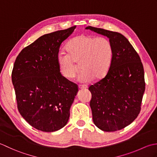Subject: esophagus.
<instances>
[{
    "instance_id": "1",
    "label": "esophagus",
    "mask_w": 157,
    "mask_h": 157,
    "mask_svg": "<svg viewBox=\"0 0 157 157\" xmlns=\"http://www.w3.org/2000/svg\"><path fill=\"white\" fill-rule=\"evenodd\" d=\"M88 86L87 85H78V89H87Z\"/></svg>"
}]
</instances>
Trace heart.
Listing matches in <instances>:
<instances>
[{"mask_svg":"<svg viewBox=\"0 0 157 157\" xmlns=\"http://www.w3.org/2000/svg\"><path fill=\"white\" fill-rule=\"evenodd\" d=\"M68 53H59L57 57L59 71L63 77L72 79L82 70L79 81L88 82L103 78L109 70L113 59V47L105 37L81 34L70 40L66 47Z\"/></svg>","mask_w":157,"mask_h":157,"instance_id":"1","label":"heart"}]
</instances>
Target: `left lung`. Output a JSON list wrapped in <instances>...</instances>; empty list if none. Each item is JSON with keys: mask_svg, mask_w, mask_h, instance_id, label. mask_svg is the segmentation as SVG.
Here are the masks:
<instances>
[{"mask_svg": "<svg viewBox=\"0 0 157 157\" xmlns=\"http://www.w3.org/2000/svg\"><path fill=\"white\" fill-rule=\"evenodd\" d=\"M85 29L107 36L113 47L109 70L89 90L94 124L104 132H116L129 125L140 114L145 91L144 67L123 34L92 26Z\"/></svg>", "mask_w": 157, "mask_h": 157, "instance_id": "obj_1", "label": "left lung"}]
</instances>
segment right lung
Returning <instances> with one entry per match:
<instances>
[{"instance_id": "add662e5", "label": "right lung", "mask_w": 157, "mask_h": 157, "mask_svg": "<svg viewBox=\"0 0 157 157\" xmlns=\"http://www.w3.org/2000/svg\"><path fill=\"white\" fill-rule=\"evenodd\" d=\"M76 26L44 34L19 53L12 70L17 108L31 126L44 132L62 129L78 85L63 77L57 63L59 47Z\"/></svg>"}]
</instances>
